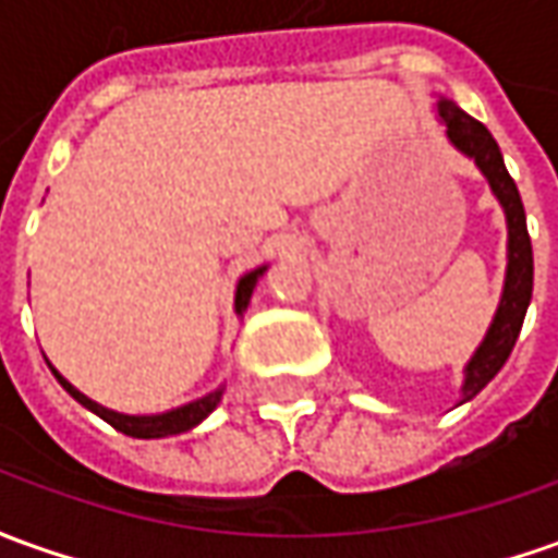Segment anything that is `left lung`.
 Wrapping results in <instances>:
<instances>
[{
    "mask_svg": "<svg viewBox=\"0 0 558 558\" xmlns=\"http://www.w3.org/2000/svg\"><path fill=\"white\" fill-rule=\"evenodd\" d=\"M437 121L447 130L449 145L456 151H462L464 157H471L474 167L483 172L492 194L505 209L507 221L505 288H501V301H498V310L492 316V325L486 330V337H483V343L474 349L471 361L464 364L459 403H468L489 386L495 374L505 367V361L510 359L513 345H517L522 318H525V310L532 303L535 260H532V240H529V228H525V209H522L520 191H517V182L507 172L498 142L492 140L486 126L474 121L468 111L459 109L447 96H437Z\"/></svg>",
    "mask_w": 558,
    "mask_h": 558,
    "instance_id": "8db88e82",
    "label": "left lung"
}]
</instances>
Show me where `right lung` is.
<instances>
[{
	"mask_svg": "<svg viewBox=\"0 0 558 558\" xmlns=\"http://www.w3.org/2000/svg\"><path fill=\"white\" fill-rule=\"evenodd\" d=\"M267 272V264L264 267H255V270L242 272L240 282H236V294H233V310H236V316H242L245 310H248V301H252V291H255L257 279ZM57 376V383L63 386V389L81 403V407H87L90 413H96L99 418H106L111 428H118V432L130 434V437H140V440H157V437H172V434H182L191 432V428H197L203 418L213 413L215 407L221 403V395H225V386H218L209 395H203L197 401L182 403V407H172L167 413H148V416H130V413H118V410H109V407H102V403L90 401L84 391H78L72 383H69L66 376L60 374L53 364H48Z\"/></svg>",
	"mask_w": 558,
	"mask_h": 558,
	"instance_id": "add662e5",
	"label": "right lung"
}]
</instances>
